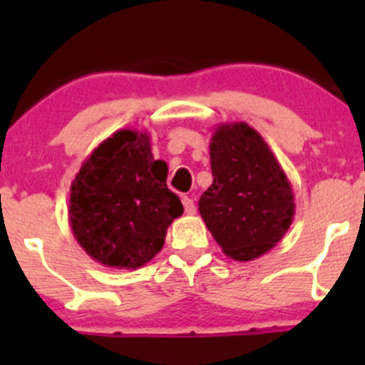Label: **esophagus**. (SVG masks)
<instances>
[{"label":"esophagus","instance_id":"esophagus-1","mask_svg":"<svg viewBox=\"0 0 365 365\" xmlns=\"http://www.w3.org/2000/svg\"><path fill=\"white\" fill-rule=\"evenodd\" d=\"M182 203H183V208H185V213H189V215H192V213H196V205H194L192 197L183 196Z\"/></svg>","mask_w":365,"mask_h":365}]
</instances>
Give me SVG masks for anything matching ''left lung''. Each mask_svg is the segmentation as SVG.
Instances as JSON below:
<instances>
[{
	"label": "left lung",
	"mask_w": 365,
	"mask_h": 365,
	"mask_svg": "<svg viewBox=\"0 0 365 365\" xmlns=\"http://www.w3.org/2000/svg\"><path fill=\"white\" fill-rule=\"evenodd\" d=\"M213 182L200 197L206 227L226 256L252 261L282 240L295 215L284 169L247 123H222L210 141Z\"/></svg>",
	"instance_id": "8db88e82"
}]
</instances>
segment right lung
I'll use <instances>...</instances> for the list:
<instances>
[{
	"mask_svg": "<svg viewBox=\"0 0 365 365\" xmlns=\"http://www.w3.org/2000/svg\"><path fill=\"white\" fill-rule=\"evenodd\" d=\"M165 178L168 168L153 160L148 132H114L83 162L70 187L68 222L77 244L118 270L153 259L169 224L183 213Z\"/></svg>",
	"mask_w": 365,
	"mask_h": 365,
	"instance_id": "1",
	"label": "right lung"
}]
</instances>
